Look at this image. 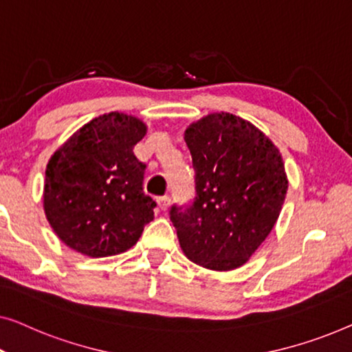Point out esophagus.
I'll list each match as a JSON object with an SVG mask.
<instances>
[{
  "mask_svg": "<svg viewBox=\"0 0 352 352\" xmlns=\"http://www.w3.org/2000/svg\"><path fill=\"white\" fill-rule=\"evenodd\" d=\"M157 206H160L161 210H167L170 206V197L169 196H160L157 197Z\"/></svg>",
  "mask_w": 352,
  "mask_h": 352,
  "instance_id": "obj_1",
  "label": "esophagus"
}]
</instances>
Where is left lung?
Here are the masks:
<instances>
[{
	"mask_svg": "<svg viewBox=\"0 0 352 352\" xmlns=\"http://www.w3.org/2000/svg\"><path fill=\"white\" fill-rule=\"evenodd\" d=\"M185 142L196 197L186 209H170L183 254L207 270L239 268L284 206L289 180L280 153L258 127L225 111L188 126Z\"/></svg>",
	"mask_w": 352,
	"mask_h": 352,
	"instance_id": "8db88e82",
	"label": "left lung"
}]
</instances>
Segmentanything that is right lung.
<instances>
[{
    "mask_svg": "<svg viewBox=\"0 0 352 352\" xmlns=\"http://www.w3.org/2000/svg\"><path fill=\"white\" fill-rule=\"evenodd\" d=\"M146 129L135 116L105 113L51 156L44 214L70 249L92 258L122 254L155 219L156 202L143 192L145 164L133 155Z\"/></svg>",
    "mask_w": 352,
    "mask_h": 352,
    "instance_id": "obj_1",
    "label": "right lung"
}]
</instances>
